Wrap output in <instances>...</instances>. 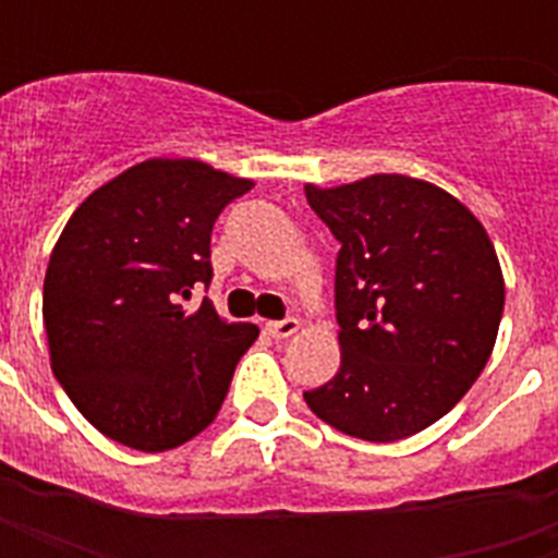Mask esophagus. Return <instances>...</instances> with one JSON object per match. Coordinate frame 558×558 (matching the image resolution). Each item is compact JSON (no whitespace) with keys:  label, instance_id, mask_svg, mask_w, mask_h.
Here are the masks:
<instances>
[{"label":"esophagus","instance_id":"obj_1","mask_svg":"<svg viewBox=\"0 0 558 558\" xmlns=\"http://www.w3.org/2000/svg\"><path fill=\"white\" fill-rule=\"evenodd\" d=\"M266 331L271 335L275 340H283V338H292L295 331H299V319L290 316V319H278V323H266Z\"/></svg>","mask_w":558,"mask_h":558}]
</instances>
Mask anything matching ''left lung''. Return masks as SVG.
Listing matches in <instances>:
<instances>
[{
    "instance_id": "obj_1",
    "label": "left lung",
    "mask_w": 558,
    "mask_h": 558,
    "mask_svg": "<svg viewBox=\"0 0 558 558\" xmlns=\"http://www.w3.org/2000/svg\"><path fill=\"white\" fill-rule=\"evenodd\" d=\"M304 194L340 242V371L304 400L347 436L407 439L454 410L490 359L505 307L496 247L424 179L376 172Z\"/></svg>"
}]
</instances>
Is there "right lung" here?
<instances>
[{"label": "right lung", "instance_id": "right-lung-1", "mask_svg": "<svg viewBox=\"0 0 558 558\" xmlns=\"http://www.w3.org/2000/svg\"><path fill=\"white\" fill-rule=\"evenodd\" d=\"M251 179L194 158H148L68 218L44 278L50 367L95 430L146 454L206 430L259 335L191 290L211 280V227Z\"/></svg>", "mask_w": 558, "mask_h": 558}]
</instances>
